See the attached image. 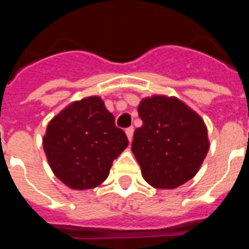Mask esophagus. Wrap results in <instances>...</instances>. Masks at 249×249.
Listing matches in <instances>:
<instances>
[{"label":"esophagus","instance_id":"esophagus-1","mask_svg":"<svg viewBox=\"0 0 249 249\" xmlns=\"http://www.w3.org/2000/svg\"><path fill=\"white\" fill-rule=\"evenodd\" d=\"M133 132H135L133 126H129V128H126V129H125V133H126V137H128L129 142L132 141V139H133Z\"/></svg>","mask_w":249,"mask_h":249}]
</instances>
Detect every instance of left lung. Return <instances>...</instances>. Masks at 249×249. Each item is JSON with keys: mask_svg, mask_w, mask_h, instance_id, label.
Masks as SVG:
<instances>
[{"mask_svg": "<svg viewBox=\"0 0 249 249\" xmlns=\"http://www.w3.org/2000/svg\"><path fill=\"white\" fill-rule=\"evenodd\" d=\"M142 125L135 130L132 152L146 183L173 189L197 173L208 153L207 126L176 97L153 96L139 105Z\"/></svg>", "mask_w": 249, "mask_h": 249, "instance_id": "8db88e82", "label": "left lung"}]
</instances>
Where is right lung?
<instances>
[{"label":"right lung","mask_w":249,"mask_h":249,"mask_svg":"<svg viewBox=\"0 0 249 249\" xmlns=\"http://www.w3.org/2000/svg\"><path fill=\"white\" fill-rule=\"evenodd\" d=\"M52 171L71 189H90L108 178L112 162L128 146L100 97L74 101L53 117L44 136Z\"/></svg>","instance_id":"right-lung-1"}]
</instances>
